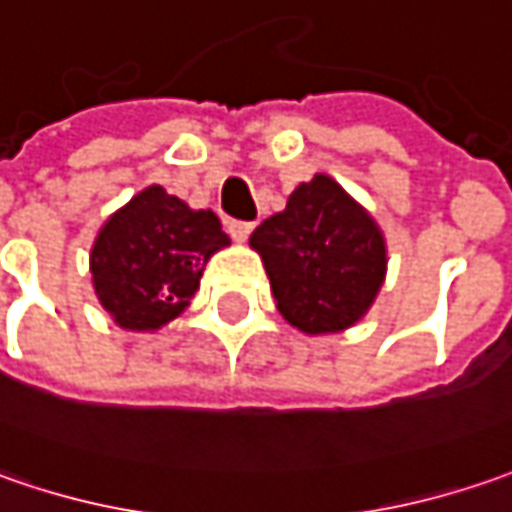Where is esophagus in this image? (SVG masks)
Wrapping results in <instances>:
<instances>
[{"label":"esophagus","instance_id":"esophagus-1","mask_svg":"<svg viewBox=\"0 0 512 512\" xmlns=\"http://www.w3.org/2000/svg\"><path fill=\"white\" fill-rule=\"evenodd\" d=\"M252 223H246V221H229L226 223V232L232 235V240H238V243H243V240L249 238L252 235Z\"/></svg>","mask_w":512,"mask_h":512}]
</instances>
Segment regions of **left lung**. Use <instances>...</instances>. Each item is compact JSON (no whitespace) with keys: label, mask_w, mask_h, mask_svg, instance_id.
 I'll list each match as a JSON object with an SVG mask.
<instances>
[{"label":"left lung","mask_w":512,"mask_h":512,"mask_svg":"<svg viewBox=\"0 0 512 512\" xmlns=\"http://www.w3.org/2000/svg\"><path fill=\"white\" fill-rule=\"evenodd\" d=\"M277 311L303 334H337L377 300L388 252L377 221L323 172L252 232Z\"/></svg>","instance_id":"obj_1"}]
</instances>
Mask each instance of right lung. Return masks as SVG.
Instances as JSON below:
<instances>
[{
  "label": "right lung",
  "instance_id": "add662e5",
  "mask_svg": "<svg viewBox=\"0 0 512 512\" xmlns=\"http://www.w3.org/2000/svg\"><path fill=\"white\" fill-rule=\"evenodd\" d=\"M229 246L212 209H189L164 186L141 189L98 229L90 272L101 306L130 331L175 320L201 286L209 257Z\"/></svg>",
  "mask_w": 512,
  "mask_h": 512
}]
</instances>
